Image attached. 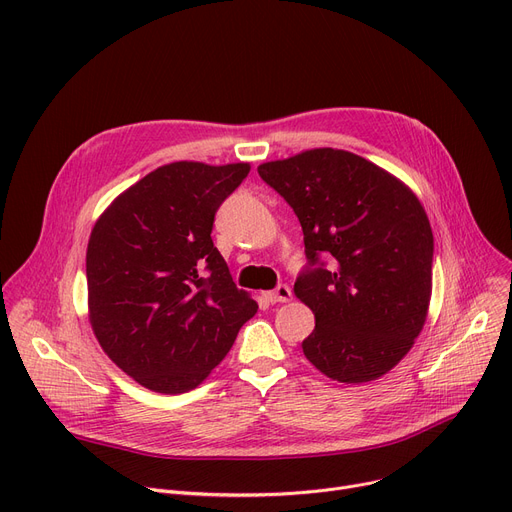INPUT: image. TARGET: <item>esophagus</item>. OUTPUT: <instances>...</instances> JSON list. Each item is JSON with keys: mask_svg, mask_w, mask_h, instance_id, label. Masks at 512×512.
<instances>
[{"mask_svg": "<svg viewBox=\"0 0 512 512\" xmlns=\"http://www.w3.org/2000/svg\"><path fill=\"white\" fill-rule=\"evenodd\" d=\"M265 297H267V301H270V303H288L292 299V292H290V288L286 284H280L272 292H267Z\"/></svg>", "mask_w": 512, "mask_h": 512, "instance_id": "34e87169", "label": "esophagus"}]
</instances>
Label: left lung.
Here are the masks:
<instances>
[{"label": "left lung", "mask_w": 512, "mask_h": 512, "mask_svg": "<svg viewBox=\"0 0 512 512\" xmlns=\"http://www.w3.org/2000/svg\"><path fill=\"white\" fill-rule=\"evenodd\" d=\"M257 172L305 234L309 267L294 282L315 315L305 357L342 384L382 378L411 351L432 299L434 234L423 205L384 168L332 147Z\"/></svg>", "instance_id": "left-lung-1"}]
</instances>
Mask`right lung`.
<instances>
[{"instance_id":"right-lung-1","label":"right lung","mask_w":512,"mask_h":512,"mask_svg":"<svg viewBox=\"0 0 512 512\" xmlns=\"http://www.w3.org/2000/svg\"><path fill=\"white\" fill-rule=\"evenodd\" d=\"M251 166L174 161L118 195L87 247L89 321L105 355L161 394L197 388L257 313L213 247L215 211Z\"/></svg>"}]
</instances>
